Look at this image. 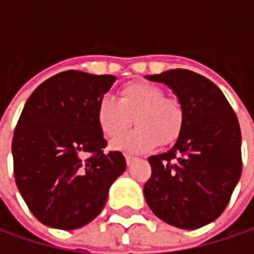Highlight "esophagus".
Here are the masks:
<instances>
[{
    "label": "esophagus",
    "mask_w": 254,
    "mask_h": 254,
    "mask_svg": "<svg viewBox=\"0 0 254 254\" xmlns=\"http://www.w3.org/2000/svg\"><path fill=\"white\" fill-rule=\"evenodd\" d=\"M125 159H127V166H130V165H132V163L135 162V157H132V156H127Z\"/></svg>",
    "instance_id": "esophagus-1"
}]
</instances>
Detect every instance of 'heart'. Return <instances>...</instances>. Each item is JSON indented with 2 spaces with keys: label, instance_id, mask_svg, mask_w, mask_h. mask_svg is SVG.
<instances>
[{
  "label": "heart",
  "instance_id": "heart-1",
  "mask_svg": "<svg viewBox=\"0 0 254 254\" xmlns=\"http://www.w3.org/2000/svg\"><path fill=\"white\" fill-rule=\"evenodd\" d=\"M133 124L136 129L113 144L125 153L138 154L172 144L184 125V109L175 97L148 82H130L121 88L119 98L104 95L97 106V122L104 136L116 139Z\"/></svg>",
  "mask_w": 254,
  "mask_h": 254
}]
</instances>
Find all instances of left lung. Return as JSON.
<instances>
[{"instance_id":"1","label":"left lung","mask_w":254,"mask_h":254,"mask_svg":"<svg viewBox=\"0 0 254 254\" xmlns=\"http://www.w3.org/2000/svg\"><path fill=\"white\" fill-rule=\"evenodd\" d=\"M147 79L177 94L184 125L169 151L148 157L151 177L144 197L166 224L201 228L221 216L241 177L238 119L222 91L198 73L175 69Z\"/></svg>"}]
</instances>
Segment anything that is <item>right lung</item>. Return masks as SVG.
Returning a JSON list of instances; mask_svg holds the SVG:
<instances>
[{"instance_id":"1","label":"right lung","mask_w":254,"mask_h":254,"mask_svg":"<svg viewBox=\"0 0 254 254\" xmlns=\"http://www.w3.org/2000/svg\"><path fill=\"white\" fill-rule=\"evenodd\" d=\"M116 77L66 70L42 82L27 98L11 151L17 188L47 227L76 229L103 210L110 185L127 169L107 141L97 106Z\"/></svg>"}]
</instances>
